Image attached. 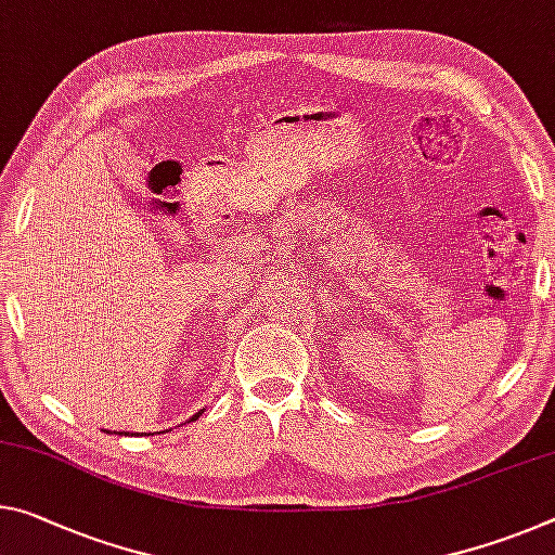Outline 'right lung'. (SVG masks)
Masks as SVG:
<instances>
[{
	"label": "right lung",
	"mask_w": 555,
	"mask_h": 555,
	"mask_svg": "<svg viewBox=\"0 0 555 555\" xmlns=\"http://www.w3.org/2000/svg\"><path fill=\"white\" fill-rule=\"evenodd\" d=\"M199 415H202V410H199V412H197V415H192V420H197V417H199Z\"/></svg>",
	"instance_id": "add662e5"
}]
</instances>
